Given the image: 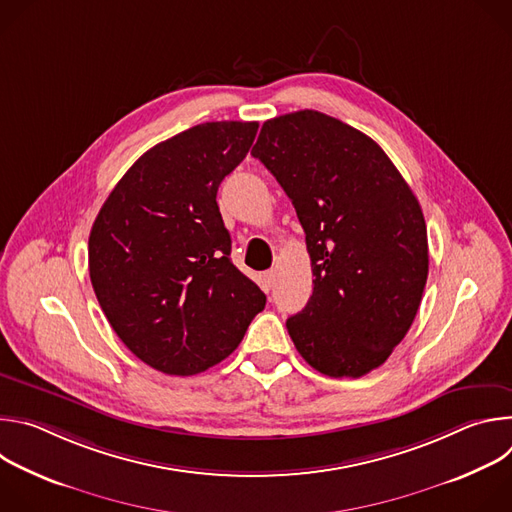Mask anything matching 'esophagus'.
<instances>
[{
	"mask_svg": "<svg viewBox=\"0 0 512 512\" xmlns=\"http://www.w3.org/2000/svg\"><path fill=\"white\" fill-rule=\"evenodd\" d=\"M273 283H275V271L269 269V271H265V273L261 275V287H263V289H271Z\"/></svg>",
	"mask_w": 512,
	"mask_h": 512,
	"instance_id": "1",
	"label": "esophagus"
}]
</instances>
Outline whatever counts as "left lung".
I'll list each match as a JSON object with an SVG mask.
<instances>
[{
	"mask_svg": "<svg viewBox=\"0 0 512 512\" xmlns=\"http://www.w3.org/2000/svg\"><path fill=\"white\" fill-rule=\"evenodd\" d=\"M251 156L294 204L314 291L285 326L322 375L358 379L391 356L421 304L429 253L421 206L369 135L304 109L263 123Z\"/></svg>",
	"mask_w": 512,
	"mask_h": 512,
	"instance_id": "left-lung-1",
	"label": "left lung"
}]
</instances>
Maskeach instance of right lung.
Wrapping results in <instances>:
<instances>
[{"label":"right lung","mask_w":512,"mask_h":512,"mask_svg":"<svg viewBox=\"0 0 512 512\" xmlns=\"http://www.w3.org/2000/svg\"><path fill=\"white\" fill-rule=\"evenodd\" d=\"M257 121L194 125L145 152L89 237L95 296L121 342L152 369L190 377L225 360L265 308L231 261L216 192L247 156Z\"/></svg>","instance_id":"add662e5"}]
</instances>
